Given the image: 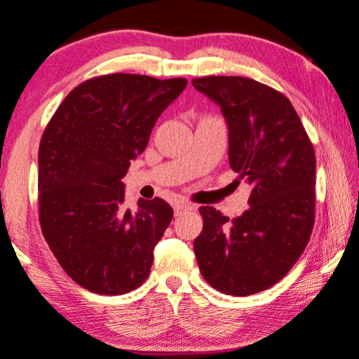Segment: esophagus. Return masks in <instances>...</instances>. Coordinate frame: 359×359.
Masks as SVG:
<instances>
[{
	"label": "esophagus",
	"mask_w": 359,
	"mask_h": 359,
	"mask_svg": "<svg viewBox=\"0 0 359 359\" xmlns=\"http://www.w3.org/2000/svg\"><path fill=\"white\" fill-rule=\"evenodd\" d=\"M189 210H192V206L189 203H184V201H175V203H173V212H175V216H180L182 212H186Z\"/></svg>",
	"instance_id": "34e87169"
}]
</instances>
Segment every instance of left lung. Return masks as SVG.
I'll list each match as a JSON object with an SVG mask.
<instances>
[{
    "label": "left lung",
    "instance_id": "1",
    "mask_svg": "<svg viewBox=\"0 0 359 359\" xmlns=\"http://www.w3.org/2000/svg\"><path fill=\"white\" fill-rule=\"evenodd\" d=\"M226 121L231 170L252 186L249 210L230 219L201 206L194 254L215 290L247 297L285 278L313 228L315 153L297 110L283 93L250 78H194Z\"/></svg>",
    "mask_w": 359,
    "mask_h": 359
}]
</instances>
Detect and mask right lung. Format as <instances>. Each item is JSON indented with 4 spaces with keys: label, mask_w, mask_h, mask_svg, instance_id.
Here are the masks:
<instances>
[{
    "label": "right lung",
    "mask_w": 359,
    "mask_h": 359,
    "mask_svg": "<svg viewBox=\"0 0 359 359\" xmlns=\"http://www.w3.org/2000/svg\"><path fill=\"white\" fill-rule=\"evenodd\" d=\"M186 85L143 74L93 78L71 90L42 135V233L66 274L92 293L124 294L147 281L173 210L160 198L126 210L121 179Z\"/></svg>",
    "instance_id": "right-lung-1"
}]
</instances>
